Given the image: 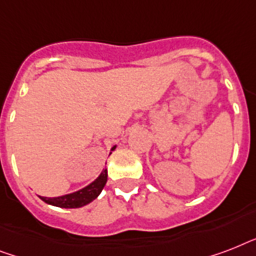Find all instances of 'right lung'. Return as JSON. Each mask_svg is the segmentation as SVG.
I'll return each instance as SVG.
<instances>
[{
    "label": "right lung",
    "instance_id": "right-lung-1",
    "mask_svg": "<svg viewBox=\"0 0 256 256\" xmlns=\"http://www.w3.org/2000/svg\"><path fill=\"white\" fill-rule=\"evenodd\" d=\"M116 146L112 148L116 150ZM112 154V152H110ZM108 182V170L104 168L102 172L100 174V176L92 182L90 184H88L86 187L81 188V190L74 191V192H70V194L61 195V196H54V198H48V196H40V198L44 200L48 204H52V206L56 207H62V208H78V207L86 206L90 202H92L94 199L100 194V191L104 190V184Z\"/></svg>",
    "mask_w": 256,
    "mask_h": 256
}]
</instances>
